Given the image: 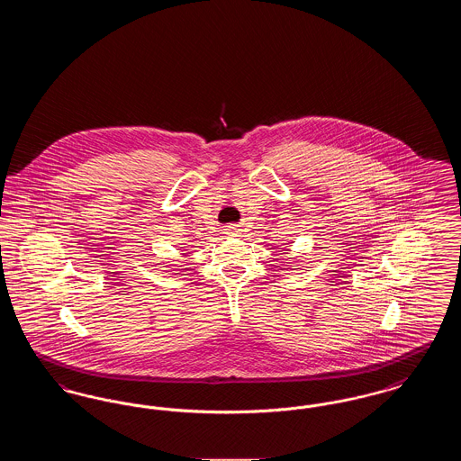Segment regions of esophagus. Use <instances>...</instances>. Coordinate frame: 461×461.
<instances>
[{
	"instance_id": "1",
	"label": "esophagus",
	"mask_w": 461,
	"mask_h": 461,
	"mask_svg": "<svg viewBox=\"0 0 461 461\" xmlns=\"http://www.w3.org/2000/svg\"><path fill=\"white\" fill-rule=\"evenodd\" d=\"M240 226L239 224H228L226 228H224V235H228V237H240Z\"/></svg>"
}]
</instances>
